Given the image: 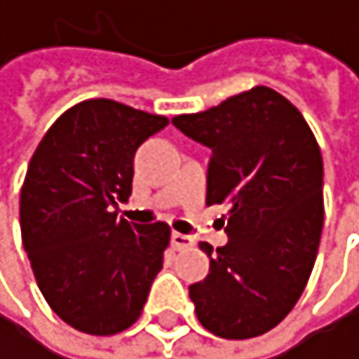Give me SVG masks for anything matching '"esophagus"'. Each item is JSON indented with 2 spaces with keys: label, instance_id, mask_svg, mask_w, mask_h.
<instances>
[{
  "label": "esophagus",
  "instance_id": "esophagus-1",
  "mask_svg": "<svg viewBox=\"0 0 359 359\" xmlns=\"http://www.w3.org/2000/svg\"><path fill=\"white\" fill-rule=\"evenodd\" d=\"M194 239L189 234H183V232H172V248L174 250H187V248H194Z\"/></svg>",
  "mask_w": 359,
  "mask_h": 359
}]
</instances>
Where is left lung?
<instances>
[{
	"label": "left lung",
	"instance_id": "1",
	"mask_svg": "<svg viewBox=\"0 0 359 359\" xmlns=\"http://www.w3.org/2000/svg\"><path fill=\"white\" fill-rule=\"evenodd\" d=\"M174 125L211 148L206 204H228V243L189 286L204 330L245 340L273 330L302 297L323 230V157L302 111L267 86Z\"/></svg>",
	"mask_w": 359,
	"mask_h": 359
}]
</instances>
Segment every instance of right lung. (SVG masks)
<instances>
[{
  "label": "right lung",
  "instance_id": "1",
  "mask_svg": "<svg viewBox=\"0 0 359 359\" xmlns=\"http://www.w3.org/2000/svg\"><path fill=\"white\" fill-rule=\"evenodd\" d=\"M165 116L111 99L66 109L34 150L21 187V239L34 278L64 323L92 336L131 327L163 269L170 226L118 217L137 146Z\"/></svg>",
  "mask_w": 359,
  "mask_h": 359
}]
</instances>
